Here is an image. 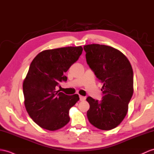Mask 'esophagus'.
I'll list each match as a JSON object with an SVG mask.
<instances>
[{
  "instance_id": "1",
  "label": "esophagus",
  "mask_w": 154,
  "mask_h": 154,
  "mask_svg": "<svg viewBox=\"0 0 154 154\" xmlns=\"http://www.w3.org/2000/svg\"><path fill=\"white\" fill-rule=\"evenodd\" d=\"M79 97H80V100L81 101H84V100H85V97H84V96L80 95Z\"/></svg>"
}]
</instances>
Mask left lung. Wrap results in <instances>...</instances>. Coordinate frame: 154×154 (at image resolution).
Returning a JSON list of instances; mask_svg holds the SVG:
<instances>
[{
    "label": "left lung",
    "instance_id": "1",
    "mask_svg": "<svg viewBox=\"0 0 154 154\" xmlns=\"http://www.w3.org/2000/svg\"><path fill=\"white\" fill-rule=\"evenodd\" d=\"M84 49L87 63L103 85L102 100L86 99L90 105L88 120L99 129H112L120 124L128 111L134 91L132 66L124 54L111 46L93 44Z\"/></svg>",
    "mask_w": 154,
    "mask_h": 154
}]
</instances>
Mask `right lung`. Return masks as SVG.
Wrapping results in <instances>:
<instances>
[{
    "mask_svg": "<svg viewBox=\"0 0 154 154\" xmlns=\"http://www.w3.org/2000/svg\"><path fill=\"white\" fill-rule=\"evenodd\" d=\"M82 51V46L46 50L31 62L23 84L24 104L30 117L42 128L56 131L69 122V110L79 96L65 95L56 91V87L67 80L65 72Z\"/></svg>",
    "mask_w": 154,
    "mask_h": 154,
    "instance_id": "obj_1",
    "label": "right lung"
}]
</instances>
